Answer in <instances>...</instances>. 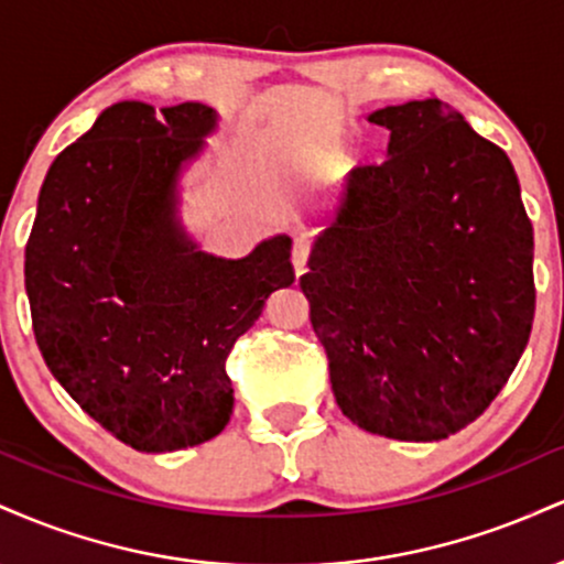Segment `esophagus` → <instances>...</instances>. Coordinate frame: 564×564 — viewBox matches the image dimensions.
Returning <instances> with one entry per match:
<instances>
[{
  "label": "esophagus",
  "mask_w": 564,
  "mask_h": 564,
  "mask_svg": "<svg viewBox=\"0 0 564 564\" xmlns=\"http://www.w3.org/2000/svg\"><path fill=\"white\" fill-rule=\"evenodd\" d=\"M310 257V238L304 232H294V243H291V262H294L296 275L304 273Z\"/></svg>",
  "instance_id": "1"
}]
</instances>
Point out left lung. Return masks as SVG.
<instances>
[{
  "instance_id": "obj_1",
  "label": "left lung",
  "mask_w": 564,
  "mask_h": 564,
  "mask_svg": "<svg viewBox=\"0 0 564 564\" xmlns=\"http://www.w3.org/2000/svg\"><path fill=\"white\" fill-rule=\"evenodd\" d=\"M368 121L390 156L349 172L300 286L341 413L430 443L475 422L528 345L533 225L507 153L443 100Z\"/></svg>"
}]
</instances>
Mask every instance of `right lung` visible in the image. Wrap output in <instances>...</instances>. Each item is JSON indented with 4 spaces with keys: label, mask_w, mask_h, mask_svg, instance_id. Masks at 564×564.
Instances as JSON below:
<instances>
[{
    "label": "right lung",
    "mask_w": 564,
    "mask_h": 564,
    "mask_svg": "<svg viewBox=\"0 0 564 564\" xmlns=\"http://www.w3.org/2000/svg\"><path fill=\"white\" fill-rule=\"evenodd\" d=\"M215 121L204 102L106 108L50 166L25 243L44 364L82 411L142 453L225 430V360L264 300L294 283L286 236L219 260L174 223L180 170Z\"/></svg>",
    "instance_id": "right-lung-1"
}]
</instances>
